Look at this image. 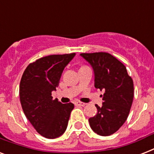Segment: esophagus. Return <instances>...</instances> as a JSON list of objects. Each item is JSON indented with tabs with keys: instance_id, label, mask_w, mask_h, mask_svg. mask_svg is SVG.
Segmentation results:
<instances>
[{
	"instance_id": "34e87169",
	"label": "esophagus",
	"mask_w": 154,
	"mask_h": 154,
	"mask_svg": "<svg viewBox=\"0 0 154 154\" xmlns=\"http://www.w3.org/2000/svg\"><path fill=\"white\" fill-rule=\"evenodd\" d=\"M75 105H77V106H85L86 104H85V103L81 102V101H77V102L75 103Z\"/></svg>"
}]
</instances>
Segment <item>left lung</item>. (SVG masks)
<instances>
[{"label":"left lung","instance_id":"8db88e82","mask_svg":"<svg viewBox=\"0 0 154 154\" xmlns=\"http://www.w3.org/2000/svg\"><path fill=\"white\" fill-rule=\"evenodd\" d=\"M94 69L96 89L104 90L102 106L89 119L91 129L101 136H109L122 126L134 100V82L126 67L110 53H81Z\"/></svg>","mask_w":154,"mask_h":154}]
</instances>
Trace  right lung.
I'll list each match as a JSON object with an SVG mask.
<instances>
[{
	"instance_id": "1",
	"label": "right lung",
	"mask_w": 154,
	"mask_h": 154,
	"mask_svg": "<svg viewBox=\"0 0 154 154\" xmlns=\"http://www.w3.org/2000/svg\"><path fill=\"white\" fill-rule=\"evenodd\" d=\"M75 53L49 55L30 63L20 80V101L24 113L34 129L49 139L60 137L67 128L74 105L53 99L60 76Z\"/></svg>"
}]
</instances>
